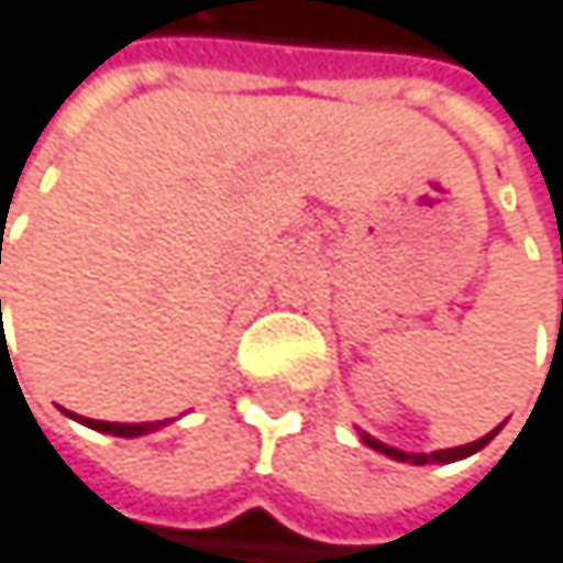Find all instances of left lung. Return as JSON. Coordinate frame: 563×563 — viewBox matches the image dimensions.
Masks as SVG:
<instances>
[{
    "label": "left lung",
    "instance_id": "1",
    "mask_svg": "<svg viewBox=\"0 0 563 563\" xmlns=\"http://www.w3.org/2000/svg\"><path fill=\"white\" fill-rule=\"evenodd\" d=\"M493 435H496V432H489V435H483V439H476V442H470V445H460V449H439V452H401V449H391V445H385V442H378V439H372V435H361V439H364L367 445H372V449L385 452V456L398 460V463H416V466H426V463H452V460H466V456H473L476 449H483Z\"/></svg>",
    "mask_w": 563,
    "mask_h": 563
}]
</instances>
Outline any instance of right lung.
<instances>
[{
    "label": "right lung",
    "instance_id": "1",
    "mask_svg": "<svg viewBox=\"0 0 563 563\" xmlns=\"http://www.w3.org/2000/svg\"><path fill=\"white\" fill-rule=\"evenodd\" d=\"M84 426L97 429V432H111V435H124V439H134V435H144V432H155L162 429L165 422H137V426H128V422H97V419H80Z\"/></svg>",
    "mask_w": 563,
    "mask_h": 563
}]
</instances>
